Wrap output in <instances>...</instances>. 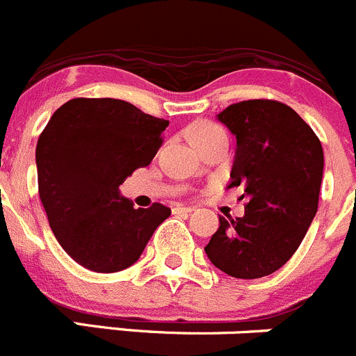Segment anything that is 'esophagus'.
Listing matches in <instances>:
<instances>
[{"mask_svg":"<svg viewBox=\"0 0 356 356\" xmlns=\"http://www.w3.org/2000/svg\"><path fill=\"white\" fill-rule=\"evenodd\" d=\"M192 211H194V208H191V206H176V208H172V213H181V215H188Z\"/></svg>","mask_w":356,"mask_h":356,"instance_id":"esophagus-1","label":"esophagus"}]
</instances>
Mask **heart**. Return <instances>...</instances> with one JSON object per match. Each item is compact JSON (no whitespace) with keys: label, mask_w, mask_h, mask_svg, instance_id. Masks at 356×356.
<instances>
[{"label":"heart","mask_w":356,"mask_h":356,"mask_svg":"<svg viewBox=\"0 0 356 356\" xmlns=\"http://www.w3.org/2000/svg\"><path fill=\"white\" fill-rule=\"evenodd\" d=\"M225 133L222 125L213 124V122H197L188 129V140L194 143L195 140H201L206 136H215V134Z\"/></svg>","instance_id":"heart-1"}]
</instances>
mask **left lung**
<instances>
[{
	"instance_id": "8db88e82",
	"label": "left lung",
	"mask_w": 356,
	"mask_h": 356,
	"mask_svg": "<svg viewBox=\"0 0 356 356\" xmlns=\"http://www.w3.org/2000/svg\"><path fill=\"white\" fill-rule=\"evenodd\" d=\"M236 136L227 188L245 187V216L225 220L204 252L232 277L269 276L289 262L318 209L323 148L290 106L270 99L231 104L216 115Z\"/></svg>"
}]
</instances>
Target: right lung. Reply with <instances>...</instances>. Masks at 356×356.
<instances>
[{
	"mask_svg": "<svg viewBox=\"0 0 356 356\" xmlns=\"http://www.w3.org/2000/svg\"><path fill=\"white\" fill-rule=\"evenodd\" d=\"M169 125L111 97H76L57 108L36 145L38 192L64 252L96 273L133 266L171 215L134 208L118 185L152 162Z\"/></svg>",
	"mask_w": 356,
	"mask_h": 356,
	"instance_id": "1",
	"label": "right lung"
}]
</instances>
